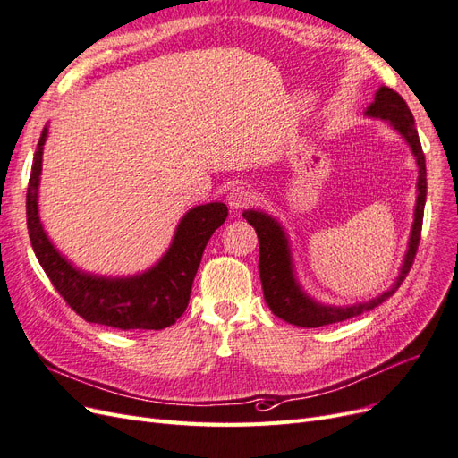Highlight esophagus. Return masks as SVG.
Listing matches in <instances>:
<instances>
[{
  "label": "esophagus",
  "instance_id": "1",
  "mask_svg": "<svg viewBox=\"0 0 458 458\" xmlns=\"http://www.w3.org/2000/svg\"><path fill=\"white\" fill-rule=\"evenodd\" d=\"M254 200V195L252 191H248L246 187H233L229 192H227V204L233 212L241 210V208L248 206Z\"/></svg>",
  "mask_w": 458,
  "mask_h": 458
}]
</instances>
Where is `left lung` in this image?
Returning a JSON list of instances; mask_svg holds the SVG:
<instances>
[{
	"mask_svg": "<svg viewBox=\"0 0 458 458\" xmlns=\"http://www.w3.org/2000/svg\"><path fill=\"white\" fill-rule=\"evenodd\" d=\"M365 116L378 118L386 122L390 128H394L401 135V140L409 145L411 155L414 157V164H417V204H414L412 225L403 261H401L395 281L378 296L365 301L348 303V306H335V303L318 301L317 298L308 294V290L300 284L293 256V244H290V234L286 233L281 221L267 212L254 210V208L244 210L242 217L256 229L259 241L258 267L263 298H266V303L273 311V315L283 318V321L290 325L317 328L323 325L345 321V318L361 315L372 308L380 306V303L390 298L399 288V284L403 283L412 266L414 254H417L426 204V160L420 147L419 131L414 128L412 113L409 110L407 103L401 99L399 93L382 86L374 93V101L367 106Z\"/></svg>",
	"mask_w": 458,
	"mask_h": 458,
	"instance_id": "left-lung-1",
	"label": "left lung"
}]
</instances>
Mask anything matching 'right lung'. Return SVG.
<instances>
[{"instance_id": "add662e5", "label": "right lung", "mask_w": 458, "mask_h": 458, "mask_svg": "<svg viewBox=\"0 0 458 458\" xmlns=\"http://www.w3.org/2000/svg\"><path fill=\"white\" fill-rule=\"evenodd\" d=\"M47 137L49 123L36 147L26 192V224L41 269L68 306L88 323L118 330H160L174 325L187 310L202 252L214 231L224 225L227 206L208 202L187 210L179 219L168 250L145 271L116 276L86 271L53 244L41 224L38 199Z\"/></svg>"}]
</instances>
